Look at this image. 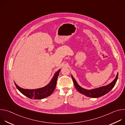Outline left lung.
<instances>
[{"instance_id": "1", "label": "left lung", "mask_w": 125, "mask_h": 125, "mask_svg": "<svg viewBox=\"0 0 125 125\" xmlns=\"http://www.w3.org/2000/svg\"><path fill=\"white\" fill-rule=\"evenodd\" d=\"M71 77H72V78L73 79L75 87L76 88V89L79 93L88 97L97 98V97H101L105 95V94H107L114 87V86L116 84L117 80L118 79V73L117 74L116 77L114 80V81L112 83H111L110 84H108L107 85L93 89V90H85V89L82 88L78 84L77 82H76L75 79L74 78V77L72 76H71Z\"/></svg>"}]
</instances>
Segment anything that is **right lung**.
I'll return each instance as SVG.
<instances>
[{"instance_id": "obj_1", "label": "right lung", "mask_w": 125, "mask_h": 125, "mask_svg": "<svg viewBox=\"0 0 125 125\" xmlns=\"http://www.w3.org/2000/svg\"><path fill=\"white\" fill-rule=\"evenodd\" d=\"M60 69H59L57 72L54 74L53 78L51 80L50 83L46 86L38 89L35 90H26L22 88L17 85L14 82L18 90L23 94L26 96L27 97L34 99H41L44 98L50 95H51L53 91H54L58 75L59 74Z\"/></svg>"}]
</instances>
